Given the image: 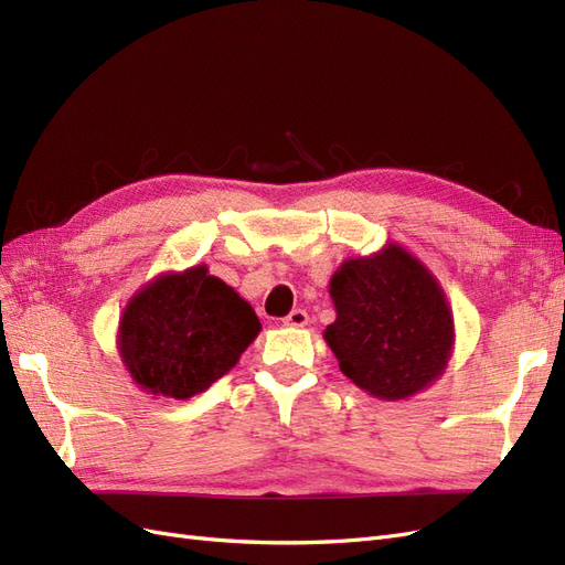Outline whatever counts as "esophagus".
Here are the masks:
<instances>
[{"label": "esophagus", "mask_w": 565, "mask_h": 565, "mask_svg": "<svg viewBox=\"0 0 565 565\" xmlns=\"http://www.w3.org/2000/svg\"><path fill=\"white\" fill-rule=\"evenodd\" d=\"M282 322L287 324V328H303V324L309 322V313H306L303 309H295L292 313L285 316Z\"/></svg>", "instance_id": "34e87169"}]
</instances>
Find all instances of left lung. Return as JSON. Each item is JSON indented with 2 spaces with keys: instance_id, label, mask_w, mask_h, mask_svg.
Here are the masks:
<instances>
[{
  "instance_id": "left-lung-1",
  "label": "left lung",
  "mask_w": 565,
  "mask_h": 565,
  "mask_svg": "<svg viewBox=\"0 0 565 565\" xmlns=\"http://www.w3.org/2000/svg\"><path fill=\"white\" fill-rule=\"evenodd\" d=\"M324 341L347 377L382 401L415 396L448 367L455 322L440 285L401 245L347 259L330 280Z\"/></svg>"
}]
</instances>
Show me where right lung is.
<instances>
[{
	"instance_id": "1",
	"label": "right lung",
	"mask_w": 565,
	"mask_h": 565,
	"mask_svg": "<svg viewBox=\"0 0 565 565\" xmlns=\"http://www.w3.org/2000/svg\"><path fill=\"white\" fill-rule=\"evenodd\" d=\"M259 330V318L233 287L207 266H193L162 273L131 297L117 349L143 391L185 401L224 377Z\"/></svg>"
}]
</instances>
